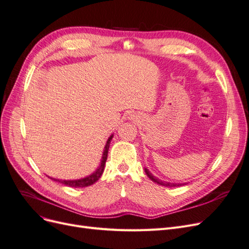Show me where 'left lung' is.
Wrapping results in <instances>:
<instances>
[{
  "mask_svg": "<svg viewBox=\"0 0 249 249\" xmlns=\"http://www.w3.org/2000/svg\"><path fill=\"white\" fill-rule=\"evenodd\" d=\"M144 171H145V173H146V176L153 180L154 183H157L158 185H161V186H165V187H169V188H172V187H179V186H184V185H186L187 183H170V182H164V180H162V179H159L158 178H156L155 176H153L152 173L149 172V170L146 168V167H144Z\"/></svg>",
  "mask_w": 249,
  "mask_h": 249,
  "instance_id": "obj_1",
  "label": "left lung"
}]
</instances>
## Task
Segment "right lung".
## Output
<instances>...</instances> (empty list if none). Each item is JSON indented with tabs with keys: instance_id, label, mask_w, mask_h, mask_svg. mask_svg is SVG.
I'll return each mask as SVG.
<instances>
[{
	"instance_id": "right-lung-1",
	"label": "right lung",
	"mask_w": 249,
	"mask_h": 249,
	"mask_svg": "<svg viewBox=\"0 0 249 249\" xmlns=\"http://www.w3.org/2000/svg\"><path fill=\"white\" fill-rule=\"evenodd\" d=\"M114 135H111V136L108 138L107 142H106V145L104 147V152L102 155V160L101 163L99 165V167H97L92 173H90L89 176H86L85 178H77V179H59V178H51L48 176L49 178L55 180V182H59L61 183L67 187H71V188H83V187H88V186H91L94 183H96L97 180L100 179V178L102 177L104 169H105V165H106V161H107V157H108V150H109V146H110V142L113 138Z\"/></svg>"
}]
</instances>
